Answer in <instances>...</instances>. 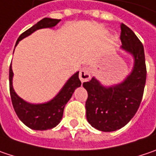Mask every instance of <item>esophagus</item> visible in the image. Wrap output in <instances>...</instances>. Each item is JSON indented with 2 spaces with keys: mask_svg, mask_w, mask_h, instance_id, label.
<instances>
[{
  "mask_svg": "<svg viewBox=\"0 0 156 156\" xmlns=\"http://www.w3.org/2000/svg\"><path fill=\"white\" fill-rule=\"evenodd\" d=\"M79 78L81 80V82H87L90 78H91V72L90 69L87 67L82 68L80 72H79Z\"/></svg>",
  "mask_w": 156,
  "mask_h": 156,
  "instance_id": "obj_1",
  "label": "esophagus"
}]
</instances>
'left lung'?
Returning a JSON list of instances; mask_svg holds the SVG:
<instances>
[{"label":"left lung","mask_w":156,"mask_h":156,"mask_svg":"<svg viewBox=\"0 0 156 156\" xmlns=\"http://www.w3.org/2000/svg\"><path fill=\"white\" fill-rule=\"evenodd\" d=\"M121 48L133 55L131 74L120 84L106 87L95 78L83 83L88 123L101 132H114L127 124L140 105L147 78L144 48L135 33L121 23Z\"/></svg>","instance_id":"obj_1"}]
</instances>
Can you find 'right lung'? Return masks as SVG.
Returning <instances> with one entry per match:
<instances>
[{
  "label": "right lung",
  "instance_id": "right-lung-1",
  "mask_svg": "<svg viewBox=\"0 0 156 156\" xmlns=\"http://www.w3.org/2000/svg\"><path fill=\"white\" fill-rule=\"evenodd\" d=\"M60 21L61 19H53L48 17L43 18L40 22L32 26L30 29L23 32L17 39L16 46L21 40L29 36L33 32L42 28H52L55 26ZM12 78L13 71L10 63L9 92L15 112L16 113L18 118L26 126L36 131H45L48 129H52L59 124L62 118L63 110L66 103L71 98L75 89L81 86V82L78 78V71L68 79V81L61 89L58 94L54 99L46 103L32 104L23 101L22 98H20L16 94L12 86Z\"/></svg>",
  "mask_w": 156,
  "mask_h": 156
}]
</instances>
